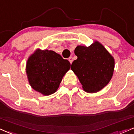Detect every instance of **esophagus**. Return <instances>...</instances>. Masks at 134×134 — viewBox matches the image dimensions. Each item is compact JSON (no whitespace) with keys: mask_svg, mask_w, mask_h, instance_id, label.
I'll list each match as a JSON object with an SVG mask.
<instances>
[{"mask_svg":"<svg viewBox=\"0 0 134 134\" xmlns=\"http://www.w3.org/2000/svg\"><path fill=\"white\" fill-rule=\"evenodd\" d=\"M68 60H69V62H70V63L71 64L72 62V61H73V58H72V57H70L68 58Z\"/></svg>","mask_w":134,"mask_h":134,"instance_id":"1","label":"esophagus"}]
</instances>
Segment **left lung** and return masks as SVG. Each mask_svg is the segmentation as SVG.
Returning <instances> with one entry per match:
<instances>
[{"label": "left lung", "instance_id": "left-lung-1", "mask_svg": "<svg viewBox=\"0 0 134 134\" xmlns=\"http://www.w3.org/2000/svg\"><path fill=\"white\" fill-rule=\"evenodd\" d=\"M75 54L77 58L72 63L71 69L86 92H97L109 82L114 70V59L102 44L95 41L90 47L79 45Z\"/></svg>", "mask_w": 134, "mask_h": 134}]
</instances>
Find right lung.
<instances>
[{"label": "right lung", "mask_w": 134, "mask_h": 134, "mask_svg": "<svg viewBox=\"0 0 134 134\" xmlns=\"http://www.w3.org/2000/svg\"><path fill=\"white\" fill-rule=\"evenodd\" d=\"M71 64L54 51L37 49L28 59L26 72L31 87L44 96L57 91Z\"/></svg>", "instance_id": "add662e5"}]
</instances>
